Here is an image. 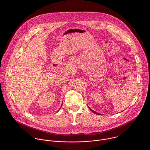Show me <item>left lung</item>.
Segmentation results:
<instances>
[{"label":"left lung","mask_w":150,"mask_h":150,"mask_svg":"<svg viewBox=\"0 0 150 150\" xmlns=\"http://www.w3.org/2000/svg\"><path fill=\"white\" fill-rule=\"evenodd\" d=\"M88 108H89V109H90V110H91V111H92V112H93V113H95V114H96V115H100V113H97V112H95V111H93V110H92V109H91V108H89V106H88Z\"/></svg>","instance_id":"left-lung-1"}]
</instances>
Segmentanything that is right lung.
Wrapping results in <instances>:
<instances>
[{"label":"right lung","mask_w":150,"mask_h":150,"mask_svg":"<svg viewBox=\"0 0 150 150\" xmlns=\"http://www.w3.org/2000/svg\"><path fill=\"white\" fill-rule=\"evenodd\" d=\"M62 106V105H61V106ZM58 111H59V110H58Z\"/></svg>","instance_id":"right-lung-1"}]
</instances>
